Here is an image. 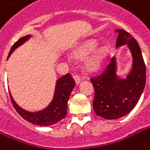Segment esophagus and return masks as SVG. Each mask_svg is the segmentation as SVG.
Wrapping results in <instances>:
<instances>
[{
	"label": "esophagus",
	"instance_id": "esophagus-1",
	"mask_svg": "<svg viewBox=\"0 0 150 150\" xmlns=\"http://www.w3.org/2000/svg\"><path fill=\"white\" fill-rule=\"evenodd\" d=\"M74 80H75V83L76 84H79L80 82H81V77L79 76V75H75L74 76Z\"/></svg>",
	"mask_w": 150,
	"mask_h": 150
}]
</instances>
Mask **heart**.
<instances>
[{
    "label": "heart",
    "instance_id": "obj_1",
    "mask_svg": "<svg viewBox=\"0 0 150 150\" xmlns=\"http://www.w3.org/2000/svg\"><path fill=\"white\" fill-rule=\"evenodd\" d=\"M98 46L97 40H90L82 44L73 52L76 59H85V67L87 70L93 71L98 69L104 63L109 53V49L102 46L95 49Z\"/></svg>",
    "mask_w": 150,
    "mask_h": 150
}]
</instances>
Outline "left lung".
<instances>
[{
  "instance_id": "1",
  "label": "left lung",
  "mask_w": 150,
  "mask_h": 150,
  "mask_svg": "<svg viewBox=\"0 0 150 150\" xmlns=\"http://www.w3.org/2000/svg\"><path fill=\"white\" fill-rule=\"evenodd\" d=\"M116 47L127 45L132 56V67L126 79L116 75V60L114 57L98 76L91 78L95 96L93 110L104 119L115 120L125 116L135 107L146 82V67L137 40L126 30H116Z\"/></svg>"
}]
</instances>
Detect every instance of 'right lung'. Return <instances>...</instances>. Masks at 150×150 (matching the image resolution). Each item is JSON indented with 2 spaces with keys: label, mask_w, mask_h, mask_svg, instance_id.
Wrapping results in <instances>:
<instances>
[{
  "label": "right lung",
  "mask_w": 150,
  "mask_h": 150,
  "mask_svg": "<svg viewBox=\"0 0 150 150\" xmlns=\"http://www.w3.org/2000/svg\"><path fill=\"white\" fill-rule=\"evenodd\" d=\"M30 36V35H28L16 41L9 52L8 57H10V55L13 53L15 49L18 48L19 46H21L25 41L29 40ZM75 86V81L70 74L68 73L65 75L60 77L56 82L54 96L52 102L47 108L38 112H29L27 110H23L21 107H19L16 103L12 95L10 94L11 101L13 103L15 110L23 119L37 126L48 127L57 123V121L64 119L66 116L68 100Z\"/></svg>",
  "instance_id": "add662e5"
}]
</instances>
